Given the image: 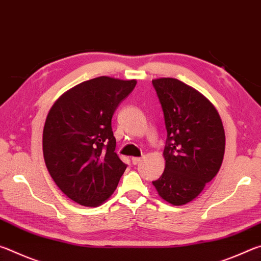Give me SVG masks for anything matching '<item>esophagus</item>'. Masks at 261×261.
<instances>
[{
  "instance_id": "34e87169",
  "label": "esophagus",
  "mask_w": 261,
  "mask_h": 261,
  "mask_svg": "<svg viewBox=\"0 0 261 261\" xmlns=\"http://www.w3.org/2000/svg\"><path fill=\"white\" fill-rule=\"evenodd\" d=\"M132 161V165H138V163L141 161V158H138V156H134L131 159Z\"/></svg>"
}]
</instances>
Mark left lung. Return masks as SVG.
<instances>
[{
	"label": "left lung",
	"mask_w": 261,
	"mask_h": 261,
	"mask_svg": "<svg viewBox=\"0 0 261 261\" xmlns=\"http://www.w3.org/2000/svg\"><path fill=\"white\" fill-rule=\"evenodd\" d=\"M152 84L167 130L165 171L153 185L162 199L184 205L199 196L222 165L223 125L214 106L191 86L175 78Z\"/></svg>",
	"instance_id": "left-lung-1"
}]
</instances>
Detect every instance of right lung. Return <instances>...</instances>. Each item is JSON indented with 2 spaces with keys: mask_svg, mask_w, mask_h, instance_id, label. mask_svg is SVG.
Instances as JSON below:
<instances>
[{
  "mask_svg": "<svg viewBox=\"0 0 261 261\" xmlns=\"http://www.w3.org/2000/svg\"><path fill=\"white\" fill-rule=\"evenodd\" d=\"M136 81L98 77L81 83L53 105L43 127V158L70 199L95 207L112 196L126 165L115 153L112 118Z\"/></svg>",
  "mask_w": 261,
  "mask_h": 261,
  "instance_id": "right-lung-1",
  "label": "right lung"
}]
</instances>
